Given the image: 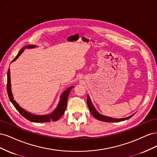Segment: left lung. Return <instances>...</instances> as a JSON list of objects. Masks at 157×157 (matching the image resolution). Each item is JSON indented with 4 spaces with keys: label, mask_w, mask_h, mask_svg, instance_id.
<instances>
[{
    "label": "left lung",
    "mask_w": 157,
    "mask_h": 157,
    "mask_svg": "<svg viewBox=\"0 0 157 157\" xmlns=\"http://www.w3.org/2000/svg\"><path fill=\"white\" fill-rule=\"evenodd\" d=\"M87 104H88V106L89 108V110L91 113L92 115L94 116V117H95L98 120H99L101 121H103V122H121V121H125L127 119H129L133 115L130 116L126 118H111V117H105V116H103L101 114H99L96 110V109L94 108L93 104L91 102V100H90V99L89 98V96H88L87 97Z\"/></svg>",
    "instance_id": "left-lung-1"
}]
</instances>
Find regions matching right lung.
<instances>
[{
    "label": "right lung",
    "instance_id": "obj_1",
    "mask_svg": "<svg viewBox=\"0 0 157 157\" xmlns=\"http://www.w3.org/2000/svg\"><path fill=\"white\" fill-rule=\"evenodd\" d=\"M34 48L35 47V46L33 45H28L27 46H25V48ZM24 50V47L21 48V50L19 52V53L16 56V58H14L12 62L15 61L17 58H18V57L21 55V54ZM73 88V86H71L69 87L67 90H66L62 94V95L61 96V99L60 101L58 103V105L57 107V108L55 109L54 112H52L50 115H33V114H31L29 112L26 111L24 110L23 108H21L20 105H18L17 102L16 101L13 100V98L12 94L11 91V84H10V69L8 70V73H7V92L9 99H10V101L12 103L13 106L15 107V108L17 109V110L20 112L21 115L25 117L26 119L29 120V121L33 122H50V121H58L59 118L63 115V113H65V111L66 109V107H67V99L69 95L70 94V92L71 89Z\"/></svg>",
    "mask_w": 157,
    "mask_h": 157
}]
</instances>
